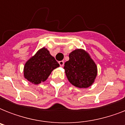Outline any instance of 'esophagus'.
I'll return each instance as SVG.
<instances>
[{
    "label": "esophagus",
    "instance_id": "1",
    "mask_svg": "<svg viewBox=\"0 0 125 125\" xmlns=\"http://www.w3.org/2000/svg\"><path fill=\"white\" fill-rule=\"evenodd\" d=\"M59 64H60V65L61 67H63L64 65V62H63V61H60V62H59Z\"/></svg>",
    "mask_w": 125,
    "mask_h": 125
}]
</instances>
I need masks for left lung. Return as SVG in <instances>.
<instances>
[{"label":"left lung","instance_id":"1","mask_svg":"<svg viewBox=\"0 0 125 125\" xmlns=\"http://www.w3.org/2000/svg\"><path fill=\"white\" fill-rule=\"evenodd\" d=\"M69 60L64 64L67 79L73 85L86 88L92 84L97 74L96 64L89 55L82 49L69 54Z\"/></svg>","mask_w":125,"mask_h":125}]
</instances>
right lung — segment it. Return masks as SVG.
Instances as JSON below:
<instances>
[{
	"label": "right lung",
	"instance_id": "obj_1",
	"mask_svg": "<svg viewBox=\"0 0 125 125\" xmlns=\"http://www.w3.org/2000/svg\"><path fill=\"white\" fill-rule=\"evenodd\" d=\"M59 66V63L50 54L49 51L43 48L26 62L24 76L30 82L38 84L47 80L51 72Z\"/></svg>",
	"mask_w": 125,
	"mask_h": 125
}]
</instances>
